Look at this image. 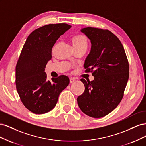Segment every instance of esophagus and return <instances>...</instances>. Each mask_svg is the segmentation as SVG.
<instances>
[{
    "instance_id": "34e87169",
    "label": "esophagus",
    "mask_w": 146,
    "mask_h": 146,
    "mask_svg": "<svg viewBox=\"0 0 146 146\" xmlns=\"http://www.w3.org/2000/svg\"><path fill=\"white\" fill-rule=\"evenodd\" d=\"M75 81H76V80H75V79L73 78H69L70 83H74Z\"/></svg>"
}]
</instances>
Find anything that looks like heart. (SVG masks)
<instances>
[{
    "label": "heart",
    "instance_id": "1",
    "mask_svg": "<svg viewBox=\"0 0 146 146\" xmlns=\"http://www.w3.org/2000/svg\"><path fill=\"white\" fill-rule=\"evenodd\" d=\"M70 41L76 51L78 50H86L88 47V39L85 35L81 33L75 34L70 37Z\"/></svg>",
    "mask_w": 146,
    "mask_h": 146
}]
</instances>
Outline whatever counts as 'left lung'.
Instances as JSON below:
<instances>
[{"instance_id":"1","label":"left lung","mask_w":146,"mask_h":146,"mask_svg":"<svg viewBox=\"0 0 146 146\" xmlns=\"http://www.w3.org/2000/svg\"><path fill=\"white\" fill-rule=\"evenodd\" d=\"M81 31L91 42L85 72L92 73L94 79H81L85 89L77 103L86 115L100 118L113 111L122 99L129 77V61L121 41L110 30L86 27Z\"/></svg>"}]
</instances>
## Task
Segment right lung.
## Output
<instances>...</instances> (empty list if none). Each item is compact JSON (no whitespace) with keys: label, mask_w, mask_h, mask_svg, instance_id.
<instances>
[{"label":"right lung","mask_w":146,"mask_h":146,"mask_svg":"<svg viewBox=\"0 0 146 146\" xmlns=\"http://www.w3.org/2000/svg\"><path fill=\"white\" fill-rule=\"evenodd\" d=\"M70 27L65 23L39 27L29 35L21 50L16 66V87L24 105L35 114L52 110L61 92L69 85V78L63 75L46 80L44 70L52 58V47Z\"/></svg>","instance_id":"right-lung-1"}]
</instances>
